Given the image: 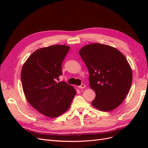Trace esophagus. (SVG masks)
<instances>
[{"label": "esophagus", "mask_w": 148, "mask_h": 148, "mask_svg": "<svg viewBox=\"0 0 148 148\" xmlns=\"http://www.w3.org/2000/svg\"><path fill=\"white\" fill-rule=\"evenodd\" d=\"M85 87H86V85H85L84 84H82L81 85H80V86H78V88H79V89H83V88H84Z\"/></svg>", "instance_id": "1"}]
</instances>
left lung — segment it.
Wrapping results in <instances>:
<instances>
[{"label": "left lung", "instance_id": "8db88e82", "mask_svg": "<svg viewBox=\"0 0 148 148\" xmlns=\"http://www.w3.org/2000/svg\"><path fill=\"white\" fill-rule=\"evenodd\" d=\"M79 54L89 71V86L96 93L92 106L104 112L117 108L132 83V70L124 55L117 49L100 43L83 46Z\"/></svg>", "mask_w": 148, "mask_h": 148}]
</instances>
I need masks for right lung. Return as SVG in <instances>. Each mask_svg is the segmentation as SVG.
Returning a JSON list of instances; mask_svg holds the SVG:
<instances>
[{"label": "right lung", "mask_w": 148, "mask_h": 148, "mask_svg": "<svg viewBox=\"0 0 148 148\" xmlns=\"http://www.w3.org/2000/svg\"><path fill=\"white\" fill-rule=\"evenodd\" d=\"M70 50L66 45H52L35 51L21 71L22 88L29 104L46 117L56 118L69 109L75 88L57 82L62 74V64Z\"/></svg>", "instance_id": "add662e5"}]
</instances>
